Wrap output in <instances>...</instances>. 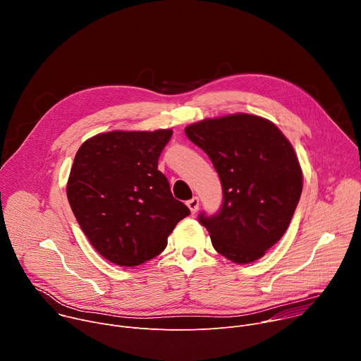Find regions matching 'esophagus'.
<instances>
[{"mask_svg":"<svg viewBox=\"0 0 361 361\" xmlns=\"http://www.w3.org/2000/svg\"><path fill=\"white\" fill-rule=\"evenodd\" d=\"M198 205H200V200L197 197H192L191 200L187 201V207L190 209L191 214H195L197 210H198Z\"/></svg>","mask_w":361,"mask_h":361,"instance_id":"obj_1","label":"esophagus"}]
</instances>
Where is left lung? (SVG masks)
Instances as JSON below:
<instances>
[{
	"mask_svg": "<svg viewBox=\"0 0 361 361\" xmlns=\"http://www.w3.org/2000/svg\"><path fill=\"white\" fill-rule=\"evenodd\" d=\"M185 134L207 152L223 185L220 213L198 217L213 247L235 264L262 259L288 228L301 195L291 142L270 120L245 113L201 120Z\"/></svg>",
	"mask_w": 361,
	"mask_h": 361,
	"instance_id": "obj_1",
	"label": "left lung"
}]
</instances>
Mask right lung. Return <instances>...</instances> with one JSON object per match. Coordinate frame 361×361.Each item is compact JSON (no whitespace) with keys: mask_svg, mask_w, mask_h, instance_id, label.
I'll use <instances>...</instances> for the list:
<instances>
[{"mask_svg":"<svg viewBox=\"0 0 361 361\" xmlns=\"http://www.w3.org/2000/svg\"><path fill=\"white\" fill-rule=\"evenodd\" d=\"M171 135L170 128L101 133L75 154L67 181L71 210L92 247L117 266L154 259L190 214L159 170Z\"/></svg>","mask_w":361,"mask_h":361,"instance_id":"obj_1","label":"right lung"}]
</instances>
